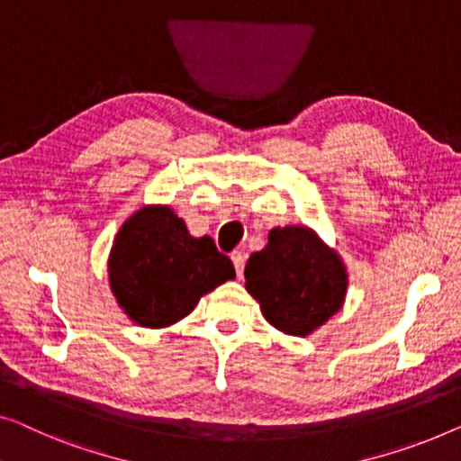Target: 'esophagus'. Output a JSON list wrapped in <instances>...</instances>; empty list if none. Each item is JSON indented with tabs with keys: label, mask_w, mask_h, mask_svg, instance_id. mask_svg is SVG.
<instances>
[{
	"label": "esophagus",
	"mask_w": 461,
	"mask_h": 461,
	"mask_svg": "<svg viewBox=\"0 0 461 461\" xmlns=\"http://www.w3.org/2000/svg\"><path fill=\"white\" fill-rule=\"evenodd\" d=\"M231 263H233V267H236L238 277H242L244 263H246V254H244V252H240V250H233V252H231Z\"/></svg>",
	"instance_id": "esophagus-1"
}]
</instances>
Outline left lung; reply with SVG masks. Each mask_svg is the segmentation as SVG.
Masks as SVG:
<instances>
[{"mask_svg":"<svg viewBox=\"0 0 461 461\" xmlns=\"http://www.w3.org/2000/svg\"><path fill=\"white\" fill-rule=\"evenodd\" d=\"M244 277L263 317L296 338L325 325L348 292V271L339 254L304 225L271 230L269 244L250 254Z\"/></svg>","mask_w":461,"mask_h":461,"instance_id":"1","label":"left lung"}]
</instances>
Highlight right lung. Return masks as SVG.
I'll return each instance as SVG.
<instances>
[{
	"mask_svg": "<svg viewBox=\"0 0 461 461\" xmlns=\"http://www.w3.org/2000/svg\"><path fill=\"white\" fill-rule=\"evenodd\" d=\"M107 267L122 311L150 329L174 325L204 294L236 277L215 242L192 238L186 223L163 204L142 207L122 225Z\"/></svg>",
	"mask_w": 461,
	"mask_h": 461,
	"instance_id": "right-lung-1",
	"label": "right lung"
}]
</instances>
